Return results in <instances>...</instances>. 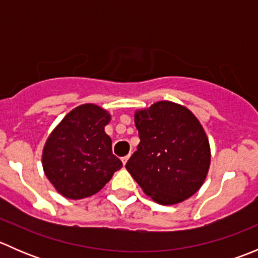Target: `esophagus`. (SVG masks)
<instances>
[{
  "label": "esophagus",
  "mask_w": 258,
  "mask_h": 258,
  "mask_svg": "<svg viewBox=\"0 0 258 258\" xmlns=\"http://www.w3.org/2000/svg\"><path fill=\"white\" fill-rule=\"evenodd\" d=\"M121 161H122V163H123V166H124L127 163V161H128V156H124V157H122Z\"/></svg>",
  "instance_id": "obj_1"
}]
</instances>
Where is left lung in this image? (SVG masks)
Here are the masks:
<instances>
[{
  "mask_svg": "<svg viewBox=\"0 0 258 258\" xmlns=\"http://www.w3.org/2000/svg\"><path fill=\"white\" fill-rule=\"evenodd\" d=\"M141 142L126 168L142 191L160 205L196 194L210 170L211 148L197 117L184 106L158 101L135 112Z\"/></svg>",
  "mask_w": 258,
  "mask_h": 258,
  "instance_id": "1",
  "label": "left lung"
}]
</instances>
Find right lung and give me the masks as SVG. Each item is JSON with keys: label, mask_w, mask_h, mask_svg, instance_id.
<instances>
[{"label": "right lung", "mask_w": 258, "mask_h": 258, "mask_svg": "<svg viewBox=\"0 0 258 258\" xmlns=\"http://www.w3.org/2000/svg\"><path fill=\"white\" fill-rule=\"evenodd\" d=\"M111 114L93 103L74 108L49 134L42 151L46 177L59 195L81 200L97 194L122 167L105 132Z\"/></svg>", "instance_id": "add662e5"}]
</instances>
